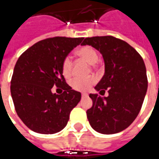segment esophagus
I'll use <instances>...</instances> for the list:
<instances>
[{
	"label": "esophagus",
	"mask_w": 159,
	"mask_h": 159,
	"mask_svg": "<svg viewBox=\"0 0 159 159\" xmlns=\"http://www.w3.org/2000/svg\"><path fill=\"white\" fill-rule=\"evenodd\" d=\"M81 97H82V98H85V97H88V94H87V93H82Z\"/></svg>",
	"instance_id": "esophagus-1"
}]
</instances>
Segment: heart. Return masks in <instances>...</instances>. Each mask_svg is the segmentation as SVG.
Here are the masks:
<instances>
[{
	"mask_svg": "<svg viewBox=\"0 0 159 159\" xmlns=\"http://www.w3.org/2000/svg\"><path fill=\"white\" fill-rule=\"evenodd\" d=\"M77 55L80 56L81 58L87 61L89 63L94 64L98 61V51L96 50L95 48L92 46L85 45L82 46L77 50ZM72 60L70 56H66L64 58L61 65L62 68V73L65 76H69L72 73ZM96 82L95 78L88 77V78H74L70 82V85L72 88L76 91L80 92H85L87 91L91 86H92Z\"/></svg>",
	"mask_w": 159,
	"mask_h": 159,
	"instance_id": "heart-1",
	"label": "heart"
}]
</instances>
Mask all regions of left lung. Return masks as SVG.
Listing matches in <instances>:
<instances>
[{"mask_svg": "<svg viewBox=\"0 0 159 159\" xmlns=\"http://www.w3.org/2000/svg\"><path fill=\"white\" fill-rule=\"evenodd\" d=\"M92 45L104 60L105 73L95 89L109 96L90 94L92 107L86 111L95 131L112 134L124 130L139 115L147 90L146 66L131 45L112 36L86 38L82 45Z\"/></svg>", "mask_w": 159, "mask_h": 159, "instance_id": "left-lung-1", "label": "left lung"}]
</instances>
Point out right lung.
I'll list each match as a JSON object with an SVG mask.
<instances>
[{"label":"right lung","instance_id":"obj_1","mask_svg":"<svg viewBox=\"0 0 159 159\" xmlns=\"http://www.w3.org/2000/svg\"><path fill=\"white\" fill-rule=\"evenodd\" d=\"M84 38L55 37L41 40L19 57L11 80V95L17 115L32 131L52 134L62 130L71 110L80 101L62 74V61ZM57 86L61 94L52 93Z\"/></svg>","mask_w":159,"mask_h":159}]
</instances>
